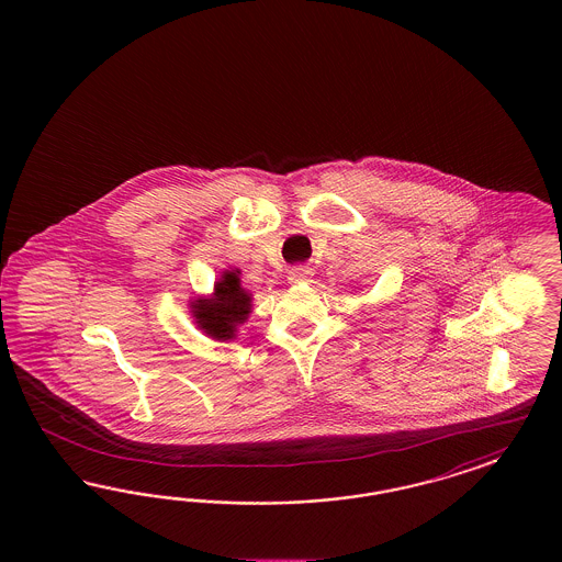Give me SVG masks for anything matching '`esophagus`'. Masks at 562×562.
Listing matches in <instances>:
<instances>
[{
    "instance_id": "obj_1",
    "label": "esophagus",
    "mask_w": 562,
    "mask_h": 562,
    "mask_svg": "<svg viewBox=\"0 0 562 562\" xmlns=\"http://www.w3.org/2000/svg\"><path fill=\"white\" fill-rule=\"evenodd\" d=\"M314 278V269L307 266H296L289 271V282L291 284H310Z\"/></svg>"
}]
</instances>
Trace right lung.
<instances>
[{"label":"right lung","instance_id":"add662e5","mask_svg":"<svg viewBox=\"0 0 562 562\" xmlns=\"http://www.w3.org/2000/svg\"><path fill=\"white\" fill-rule=\"evenodd\" d=\"M195 326L214 341H232L252 312V294L241 289L240 269H225L214 282L213 293L189 299Z\"/></svg>","mask_w":562,"mask_h":562}]
</instances>
